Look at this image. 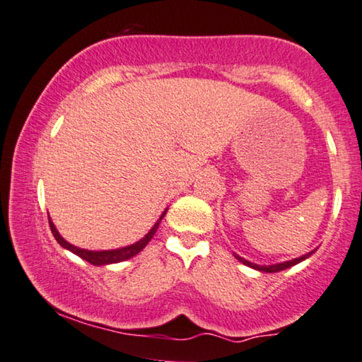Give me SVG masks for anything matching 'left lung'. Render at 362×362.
I'll use <instances>...</instances> for the list:
<instances>
[{
	"label": "left lung",
	"mask_w": 362,
	"mask_h": 362,
	"mask_svg": "<svg viewBox=\"0 0 362 362\" xmlns=\"http://www.w3.org/2000/svg\"><path fill=\"white\" fill-rule=\"evenodd\" d=\"M316 250H317V248L311 250L310 253H305V255H303V257H300V258H293V259H288V262H283V263H274V264H257V263H252V262H248V259L242 258V257H240V255H237V253H233V257L237 258L240 263L247 264V267L253 268V269H258V272H262V273H276V272H283V269L291 268V267H295V264H298V263L305 262V259H306V258H310L311 255L316 252Z\"/></svg>",
	"instance_id": "left-lung-1"
}]
</instances>
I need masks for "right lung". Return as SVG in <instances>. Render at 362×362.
<instances>
[{
	"label": "right lung",
	"instance_id": "obj_1",
	"mask_svg": "<svg viewBox=\"0 0 362 362\" xmlns=\"http://www.w3.org/2000/svg\"><path fill=\"white\" fill-rule=\"evenodd\" d=\"M167 214V209L162 211L160 218H158L156 221V225L152 226L151 230L147 231V235H144V237L139 240V242L132 243V245H127V247H120V248H114V250H86V248H79V247H74V245L66 242L64 238L61 237L59 231H57V228L54 226V223H52L51 216L47 215V218H49V226H51V231L52 235H54L56 242L61 245L62 248L69 250L71 253L77 255L79 258L86 259V262H89L90 264H95V267H103V264H112V263H120V262H125V259L136 257V255H139L142 252L144 248L147 247V243L151 242L153 235H156V231L158 228V225H160V221L163 216H165Z\"/></svg>",
	"mask_w": 362,
	"mask_h": 362
}]
</instances>
